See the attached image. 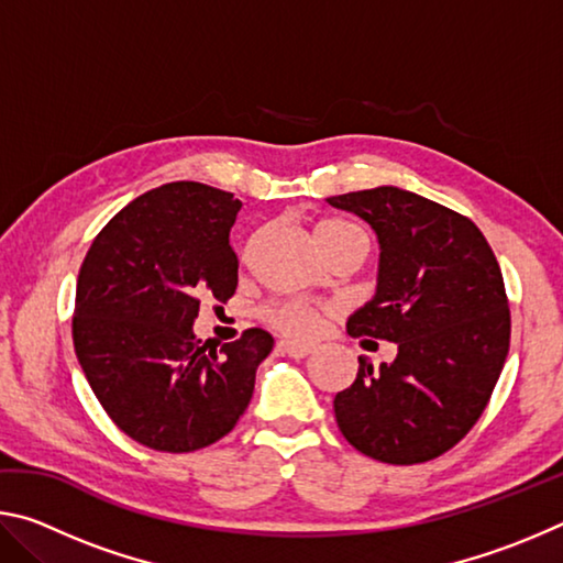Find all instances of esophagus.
<instances>
[{"label": "esophagus", "instance_id": "34e87169", "mask_svg": "<svg viewBox=\"0 0 563 563\" xmlns=\"http://www.w3.org/2000/svg\"><path fill=\"white\" fill-rule=\"evenodd\" d=\"M278 347L283 352H288V355L295 357V360L308 357V355H312V350H316L312 345H305V342H298V340H280Z\"/></svg>", "mask_w": 563, "mask_h": 563}]
</instances>
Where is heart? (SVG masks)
<instances>
[{
  "instance_id": "b5f03b06",
  "label": "heart",
  "mask_w": 563,
  "mask_h": 563,
  "mask_svg": "<svg viewBox=\"0 0 563 563\" xmlns=\"http://www.w3.org/2000/svg\"><path fill=\"white\" fill-rule=\"evenodd\" d=\"M316 235H318V243L320 245H328V243L340 241V238L365 235V233H362V228L355 225V223L340 221V218H330V221H322L318 225ZM261 318L268 322V325H273L275 330L285 332V335L305 338V335H310V332L318 328V312L312 310L310 305L298 302V300L268 302L261 310Z\"/></svg>"
}]
</instances>
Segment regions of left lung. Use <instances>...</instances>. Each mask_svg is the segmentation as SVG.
<instances>
[{
    "instance_id": "8db88e82",
    "label": "left lung",
    "mask_w": 563,
    "mask_h": 563,
    "mask_svg": "<svg viewBox=\"0 0 563 563\" xmlns=\"http://www.w3.org/2000/svg\"><path fill=\"white\" fill-rule=\"evenodd\" d=\"M328 203L367 221L379 241L377 292L347 332L397 345L379 369L360 357L355 383L335 395L338 427L377 462H430L476 424L507 360L499 263L470 218L412 190L379 186Z\"/></svg>"
}]
</instances>
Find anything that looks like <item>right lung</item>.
Listing matches in <instances>:
<instances>
[{"instance_id": "1", "label": "right lung", "mask_w": 563, "mask_h": 563, "mask_svg": "<svg viewBox=\"0 0 563 563\" xmlns=\"http://www.w3.org/2000/svg\"><path fill=\"white\" fill-rule=\"evenodd\" d=\"M228 190L174 180L139 196L93 238L76 283L74 350L93 395L123 434L184 454L233 430L253 397L271 332L221 350L194 335L203 295L238 288Z\"/></svg>"}]
</instances>
